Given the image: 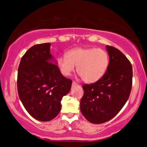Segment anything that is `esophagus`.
Returning a JSON list of instances; mask_svg holds the SVG:
<instances>
[{
	"mask_svg": "<svg viewBox=\"0 0 147 147\" xmlns=\"http://www.w3.org/2000/svg\"><path fill=\"white\" fill-rule=\"evenodd\" d=\"M77 85V83L76 82H72V86H75Z\"/></svg>",
	"mask_w": 147,
	"mask_h": 147,
	"instance_id": "esophagus-1",
	"label": "esophagus"
}]
</instances>
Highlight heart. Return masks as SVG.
I'll use <instances>...</instances> for the list:
<instances>
[{"mask_svg":"<svg viewBox=\"0 0 147 147\" xmlns=\"http://www.w3.org/2000/svg\"><path fill=\"white\" fill-rule=\"evenodd\" d=\"M61 72L70 75L77 67V72L86 83L99 80L107 70L109 56L106 50L95 48H77L70 50L67 56H61L57 60Z\"/></svg>","mask_w":147,"mask_h":147,"instance_id":"1","label":"heart"}]
</instances>
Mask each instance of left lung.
<instances>
[{
  "label": "left lung",
  "instance_id": "1",
  "mask_svg": "<svg viewBox=\"0 0 147 147\" xmlns=\"http://www.w3.org/2000/svg\"><path fill=\"white\" fill-rule=\"evenodd\" d=\"M109 65L97 82L82 86L80 109L88 121L102 124L111 120L127 102L132 88L133 69L130 61L115 47L106 45Z\"/></svg>",
  "mask_w": 147,
  "mask_h": 147
}]
</instances>
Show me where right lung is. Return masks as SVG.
<instances>
[{
	"mask_svg": "<svg viewBox=\"0 0 147 147\" xmlns=\"http://www.w3.org/2000/svg\"><path fill=\"white\" fill-rule=\"evenodd\" d=\"M50 46L46 43L31 47L18 68L19 98L28 113L41 122L52 120L59 113L61 101L70 92L72 82L52 63Z\"/></svg>",
	"mask_w": 147,
	"mask_h": 147,
	"instance_id": "1",
	"label": "right lung"
}]
</instances>
